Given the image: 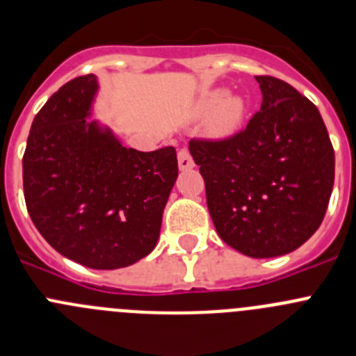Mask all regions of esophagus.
<instances>
[{"label": "esophagus", "instance_id": "obj_1", "mask_svg": "<svg viewBox=\"0 0 356 356\" xmlns=\"http://www.w3.org/2000/svg\"><path fill=\"white\" fill-rule=\"evenodd\" d=\"M177 159H179V168H181V170H189V168L195 167V161L193 158H191V154H189L188 149H181L177 154Z\"/></svg>", "mask_w": 356, "mask_h": 356}]
</instances>
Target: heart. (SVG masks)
<instances>
[{"label":"heart","mask_w":356,"mask_h":356,"mask_svg":"<svg viewBox=\"0 0 356 356\" xmlns=\"http://www.w3.org/2000/svg\"><path fill=\"white\" fill-rule=\"evenodd\" d=\"M200 108L204 114H216V128L219 131H232L238 122L242 121L244 115L245 105L241 98L232 96L228 98V92L225 89H216V91L207 92L204 98L200 99Z\"/></svg>","instance_id":"1"}]
</instances>
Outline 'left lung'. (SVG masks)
I'll list each match as a JSON object with an SVG mask.
<instances>
[{"label": "left lung", "mask_w": 356, "mask_h": 356, "mask_svg": "<svg viewBox=\"0 0 356 356\" xmlns=\"http://www.w3.org/2000/svg\"><path fill=\"white\" fill-rule=\"evenodd\" d=\"M264 102L248 126L221 140L191 138L218 235L251 258L295 251L320 228L335 156L316 105L293 86L257 75Z\"/></svg>", "instance_id": "obj_1"}]
</instances>
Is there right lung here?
<instances>
[{
	"label": "right lung",
	"instance_id": "right-lung-1",
	"mask_svg": "<svg viewBox=\"0 0 356 356\" xmlns=\"http://www.w3.org/2000/svg\"><path fill=\"white\" fill-rule=\"evenodd\" d=\"M95 75L59 88L40 108L22 158L26 207L36 230L89 268L112 270L147 257L177 179L174 147H124L108 128L88 121Z\"/></svg>",
	"mask_w": 356,
	"mask_h": 356
}]
</instances>
